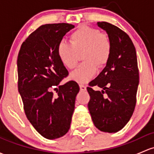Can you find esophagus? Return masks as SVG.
Returning <instances> with one entry per match:
<instances>
[{"label": "esophagus", "instance_id": "obj_1", "mask_svg": "<svg viewBox=\"0 0 154 154\" xmlns=\"http://www.w3.org/2000/svg\"><path fill=\"white\" fill-rule=\"evenodd\" d=\"M80 88L81 91H85L86 90V86L82 85V84H80Z\"/></svg>", "mask_w": 154, "mask_h": 154}]
</instances>
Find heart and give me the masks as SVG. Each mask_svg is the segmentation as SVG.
<instances>
[{
  "mask_svg": "<svg viewBox=\"0 0 154 154\" xmlns=\"http://www.w3.org/2000/svg\"><path fill=\"white\" fill-rule=\"evenodd\" d=\"M111 51V42L108 35L97 29L82 25L70 35V43L61 42L57 54L63 64L69 69L77 66L79 54L85 62L71 74V78L80 83L89 81L99 68L107 63Z\"/></svg>",
  "mask_w": 154,
  "mask_h": 154,
  "instance_id": "obj_1",
  "label": "heart"
}]
</instances>
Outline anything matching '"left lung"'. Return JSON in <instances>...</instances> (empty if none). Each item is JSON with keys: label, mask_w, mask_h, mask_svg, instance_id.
I'll return each instance as SVG.
<instances>
[{"label": "left lung", "mask_w": 154, "mask_h": 154, "mask_svg": "<svg viewBox=\"0 0 154 154\" xmlns=\"http://www.w3.org/2000/svg\"><path fill=\"white\" fill-rule=\"evenodd\" d=\"M111 39L109 59L101 73L89 82L88 107L92 121L103 132L116 133L128 123L137 103L139 69L136 48L130 37L108 22H98ZM94 86L102 88L94 91Z\"/></svg>", "instance_id": "8db88e82"}]
</instances>
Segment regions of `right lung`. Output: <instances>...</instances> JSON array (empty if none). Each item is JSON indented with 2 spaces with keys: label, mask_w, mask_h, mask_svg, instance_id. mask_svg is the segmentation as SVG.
<instances>
[{
  "label": "right lung",
  "mask_w": 154,
  "mask_h": 154,
  "mask_svg": "<svg viewBox=\"0 0 154 154\" xmlns=\"http://www.w3.org/2000/svg\"><path fill=\"white\" fill-rule=\"evenodd\" d=\"M73 28L74 25L65 23L40 26L24 40L17 56V87L26 116L48 140L69 131L80 91L72 80L60 85L69 72L60 60L57 47Z\"/></svg>",
  "instance_id": "obj_1"
}]
</instances>
